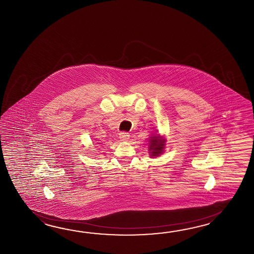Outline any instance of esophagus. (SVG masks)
I'll return each mask as SVG.
<instances>
[{"instance_id": "esophagus-1", "label": "esophagus", "mask_w": 254, "mask_h": 254, "mask_svg": "<svg viewBox=\"0 0 254 254\" xmlns=\"http://www.w3.org/2000/svg\"><path fill=\"white\" fill-rule=\"evenodd\" d=\"M119 138L122 141H128L129 139V134L127 132H122L120 133Z\"/></svg>"}]
</instances>
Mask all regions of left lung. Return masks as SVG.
Returning <instances> with one entry per match:
<instances>
[{"instance_id":"8db88e82","label":"left lung","mask_w":254,"mask_h":254,"mask_svg":"<svg viewBox=\"0 0 254 254\" xmlns=\"http://www.w3.org/2000/svg\"><path fill=\"white\" fill-rule=\"evenodd\" d=\"M166 146V139L164 136H162L160 133L151 134L149 139L148 143V150L151 158H155L162 155L164 152V149Z\"/></svg>"}]
</instances>
